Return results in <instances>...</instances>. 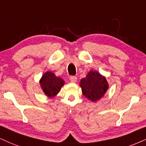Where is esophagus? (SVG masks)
Listing matches in <instances>:
<instances>
[{
  "label": "esophagus",
  "mask_w": 146,
  "mask_h": 146,
  "mask_svg": "<svg viewBox=\"0 0 146 146\" xmlns=\"http://www.w3.org/2000/svg\"><path fill=\"white\" fill-rule=\"evenodd\" d=\"M70 80L72 82H76L77 80V78L75 76H71L70 77Z\"/></svg>",
  "instance_id": "1"
}]
</instances>
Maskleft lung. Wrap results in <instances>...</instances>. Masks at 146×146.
<instances>
[{
	"instance_id": "obj_1",
	"label": "left lung",
	"mask_w": 146,
	"mask_h": 146,
	"mask_svg": "<svg viewBox=\"0 0 146 146\" xmlns=\"http://www.w3.org/2000/svg\"><path fill=\"white\" fill-rule=\"evenodd\" d=\"M80 86L82 93L92 102L102 98L108 89V84L106 78L98 72H89L86 78L81 79Z\"/></svg>"
}]
</instances>
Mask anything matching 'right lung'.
I'll list each match as a JSON object with an SVG mask.
<instances>
[{"mask_svg": "<svg viewBox=\"0 0 146 146\" xmlns=\"http://www.w3.org/2000/svg\"><path fill=\"white\" fill-rule=\"evenodd\" d=\"M42 91L49 98L55 96L59 93V90L64 86V81L60 77H57L51 72L44 74L40 80Z\"/></svg>", "mask_w": 146, "mask_h": 146, "instance_id": "right-lung-1", "label": "right lung"}]
</instances>
